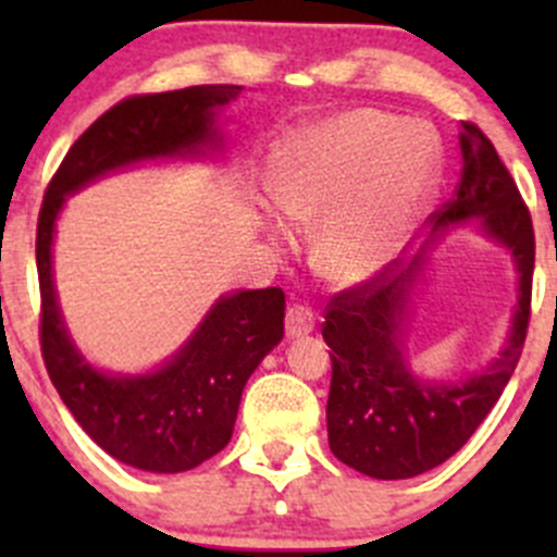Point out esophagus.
I'll return each mask as SVG.
<instances>
[{"label": "esophagus", "mask_w": 557, "mask_h": 557, "mask_svg": "<svg viewBox=\"0 0 557 557\" xmlns=\"http://www.w3.org/2000/svg\"><path fill=\"white\" fill-rule=\"evenodd\" d=\"M314 329V314L312 310L301 305H290L288 312H285V334L290 339H299V336H307Z\"/></svg>", "instance_id": "1"}]
</instances>
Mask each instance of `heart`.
I'll return each mask as SVG.
<instances>
[{
    "label": "heart",
    "instance_id": "1",
    "mask_svg": "<svg viewBox=\"0 0 557 557\" xmlns=\"http://www.w3.org/2000/svg\"><path fill=\"white\" fill-rule=\"evenodd\" d=\"M440 177V150L385 110H350L310 128L277 183V207L296 226L323 223L314 263L358 283L407 243Z\"/></svg>",
    "mask_w": 557,
    "mask_h": 557
}]
</instances>
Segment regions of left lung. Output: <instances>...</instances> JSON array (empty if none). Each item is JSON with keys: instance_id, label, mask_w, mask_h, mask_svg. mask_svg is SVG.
Returning <instances> with one entry per match:
<instances>
[{"instance_id": "1", "label": "left lung", "mask_w": 557, "mask_h": 557, "mask_svg": "<svg viewBox=\"0 0 557 557\" xmlns=\"http://www.w3.org/2000/svg\"><path fill=\"white\" fill-rule=\"evenodd\" d=\"M463 170L453 199L431 215L434 232L466 218H485L491 237L512 250L520 272V301L502 356L463 383H420L409 374L398 342L409 277L385 283L380 274L339 290L325 307L323 339L331 347L329 418L331 453L374 480H409L445 463L471 440L507 387L522 356L533 288L531 212L518 183L498 159L491 139L471 121H460Z\"/></svg>"}]
</instances>
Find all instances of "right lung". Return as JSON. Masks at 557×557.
<instances>
[{"label": "right lung", "instance_id": "right-lung-1", "mask_svg": "<svg viewBox=\"0 0 557 557\" xmlns=\"http://www.w3.org/2000/svg\"><path fill=\"white\" fill-rule=\"evenodd\" d=\"M243 86H190L137 94L102 112L59 164L37 218L39 347L77 423L121 463L177 474L205 463L228 445L243 387L283 339L285 294L280 288L223 296L194 339L145 377H107L83 361L66 336L50 277L53 223L64 196L99 174L161 156L196 153L212 143V115Z\"/></svg>", "mask_w": 557, "mask_h": 557}]
</instances>
